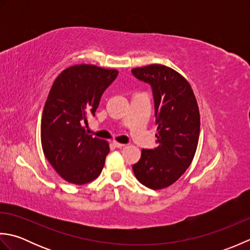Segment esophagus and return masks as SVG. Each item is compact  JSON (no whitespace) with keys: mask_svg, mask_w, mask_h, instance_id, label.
<instances>
[{"mask_svg":"<svg viewBox=\"0 0 250 250\" xmlns=\"http://www.w3.org/2000/svg\"><path fill=\"white\" fill-rule=\"evenodd\" d=\"M113 145L117 148H122V147L125 146V144H121V143H118V142H113Z\"/></svg>","mask_w":250,"mask_h":250,"instance_id":"34e87169","label":"esophagus"}]
</instances>
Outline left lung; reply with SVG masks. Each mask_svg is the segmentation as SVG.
I'll list each match as a JSON object with an SVG mask.
<instances>
[{"label":"left lung","instance_id":"left-lung-1","mask_svg":"<svg viewBox=\"0 0 250 250\" xmlns=\"http://www.w3.org/2000/svg\"><path fill=\"white\" fill-rule=\"evenodd\" d=\"M132 74L151 86L158 125V147L142 149L141 159L132 168L146 187L167 188L193 160L200 136L198 102L187 79L171 67L150 64L135 67Z\"/></svg>","mask_w":250,"mask_h":250}]
</instances>
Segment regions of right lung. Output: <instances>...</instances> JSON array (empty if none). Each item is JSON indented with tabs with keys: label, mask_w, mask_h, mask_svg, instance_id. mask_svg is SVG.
<instances>
[{
	"label": "right lung",
	"mask_w": 250,
	"mask_h": 250,
	"mask_svg": "<svg viewBox=\"0 0 250 250\" xmlns=\"http://www.w3.org/2000/svg\"><path fill=\"white\" fill-rule=\"evenodd\" d=\"M117 75V70L77 64L62 71L52 83L42 116L41 141L46 159L67 183L88 184L102 172L108 143L89 135L83 125L95 115Z\"/></svg>",
	"instance_id": "obj_1"
}]
</instances>
